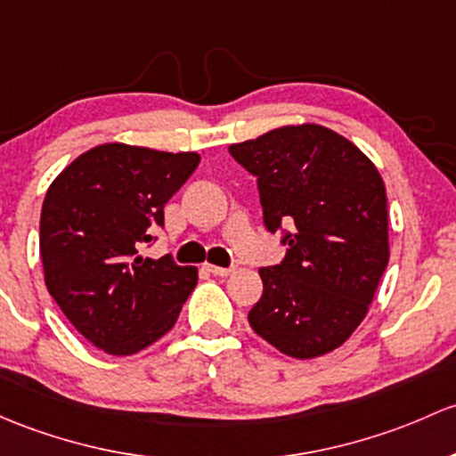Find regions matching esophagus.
I'll return each mask as SVG.
<instances>
[{"label":"esophagus","mask_w":456,"mask_h":456,"mask_svg":"<svg viewBox=\"0 0 456 456\" xmlns=\"http://www.w3.org/2000/svg\"><path fill=\"white\" fill-rule=\"evenodd\" d=\"M208 271L209 273H214V275H218V277H227V275H232L233 273V266H216V265H208Z\"/></svg>","instance_id":"obj_1"}]
</instances>
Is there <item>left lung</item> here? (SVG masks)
<instances>
[{
  "label": "left lung",
  "mask_w": 456,
  "mask_h": 456,
  "mask_svg": "<svg viewBox=\"0 0 456 456\" xmlns=\"http://www.w3.org/2000/svg\"><path fill=\"white\" fill-rule=\"evenodd\" d=\"M257 176L265 227L281 230L286 257L260 268L248 323L292 358H316L352 337L389 265L387 190L352 142L319 124L268 131L229 146Z\"/></svg>",
  "instance_id": "8db88e82"
}]
</instances>
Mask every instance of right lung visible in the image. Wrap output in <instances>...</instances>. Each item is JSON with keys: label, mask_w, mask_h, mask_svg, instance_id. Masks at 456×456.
Wrapping results in <instances>:
<instances>
[{"label": "right lung", "mask_w": 456, "mask_h": 456, "mask_svg": "<svg viewBox=\"0 0 456 456\" xmlns=\"http://www.w3.org/2000/svg\"><path fill=\"white\" fill-rule=\"evenodd\" d=\"M196 152L102 143L54 179L41 209L45 286L76 330L113 356L159 341L179 319L199 271L142 257L164 205L199 166Z\"/></svg>", "instance_id": "right-lung-1"}]
</instances>
